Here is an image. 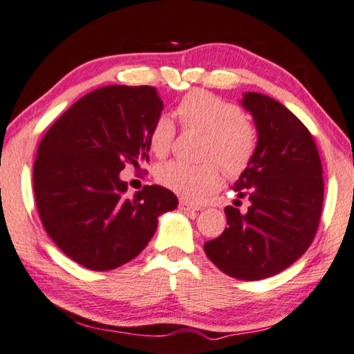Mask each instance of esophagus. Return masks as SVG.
<instances>
[{
	"label": "esophagus",
	"mask_w": 354,
	"mask_h": 354,
	"mask_svg": "<svg viewBox=\"0 0 354 354\" xmlns=\"http://www.w3.org/2000/svg\"><path fill=\"white\" fill-rule=\"evenodd\" d=\"M178 205H180V209H183V212H199V209H201L199 205H196V203L188 202V201H185V199H182Z\"/></svg>",
	"instance_id": "obj_1"
}]
</instances>
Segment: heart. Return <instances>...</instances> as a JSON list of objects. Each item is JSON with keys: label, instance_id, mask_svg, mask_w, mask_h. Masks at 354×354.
Wrapping results in <instances>:
<instances>
[{"label": "heart", "instance_id": "1", "mask_svg": "<svg viewBox=\"0 0 354 354\" xmlns=\"http://www.w3.org/2000/svg\"><path fill=\"white\" fill-rule=\"evenodd\" d=\"M176 113L182 126L203 133L201 157L212 158L199 165L167 161L155 169L157 182L185 199L199 201L221 188L224 174L238 177L249 167L257 151V130L236 104L203 90L185 95ZM176 127L169 116L161 115L149 132V149L155 157L171 151ZM218 160V165L213 162Z\"/></svg>", "mask_w": 354, "mask_h": 354}]
</instances>
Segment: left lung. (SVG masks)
I'll list each match as a JSON object with an SVG mask.
<instances>
[{"instance_id":"obj_1","label":"left lung","mask_w":354,"mask_h":354,"mask_svg":"<svg viewBox=\"0 0 354 354\" xmlns=\"http://www.w3.org/2000/svg\"><path fill=\"white\" fill-rule=\"evenodd\" d=\"M241 104L253 116L258 142L233 191L250 205L245 213L225 207L227 228L203 249L224 274L255 281L288 269L311 245L324 177L313 135L292 111L253 91L244 93Z\"/></svg>"}]
</instances>
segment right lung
<instances>
[{"instance_id":"right-lung-1","label":"right lung","mask_w":354,"mask_h":354,"mask_svg":"<svg viewBox=\"0 0 354 354\" xmlns=\"http://www.w3.org/2000/svg\"><path fill=\"white\" fill-rule=\"evenodd\" d=\"M161 110L153 86L107 85L73 104L40 141L32 182L41 224L86 269L111 270L140 255L158 216L178 205L158 185L130 197L120 178L127 163L149 160V132Z\"/></svg>"}]
</instances>
